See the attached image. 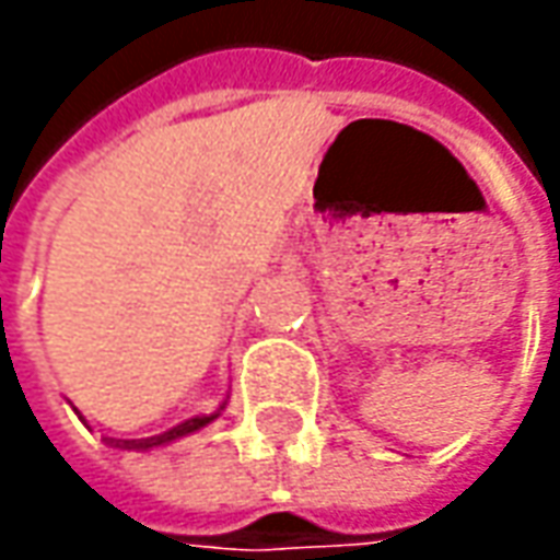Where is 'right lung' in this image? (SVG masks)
<instances>
[{
    "instance_id": "1",
    "label": "right lung",
    "mask_w": 560,
    "mask_h": 560,
    "mask_svg": "<svg viewBox=\"0 0 560 560\" xmlns=\"http://www.w3.org/2000/svg\"><path fill=\"white\" fill-rule=\"evenodd\" d=\"M214 418H218V415L189 418V420H184V423H177L174 430L162 433V436H149V440H118L115 445H120V448H155V445H164V442L180 440V436H186V433H192V430H199V427H205V423H211Z\"/></svg>"
}]
</instances>
